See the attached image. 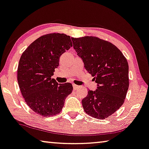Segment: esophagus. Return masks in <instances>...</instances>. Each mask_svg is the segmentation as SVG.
Listing matches in <instances>:
<instances>
[{
	"mask_svg": "<svg viewBox=\"0 0 149 149\" xmlns=\"http://www.w3.org/2000/svg\"><path fill=\"white\" fill-rule=\"evenodd\" d=\"M72 86H73V89H74V90H77V89L79 88V86L76 85V84H72Z\"/></svg>",
	"mask_w": 149,
	"mask_h": 149,
	"instance_id": "34e87169",
	"label": "esophagus"
}]
</instances>
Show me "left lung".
<instances>
[{"label": "left lung", "instance_id": "8db88e82", "mask_svg": "<svg viewBox=\"0 0 149 149\" xmlns=\"http://www.w3.org/2000/svg\"><path fill=\"white\" fill-rule=\"evenodd\" d=\"M73 47L84 68L97 83L82 100L86 113L97 119L111 116L124 103L129 88V65L112 43L95 36L71 38Z\"/></svg>", "mask_w": 149, "mask_h": 149}]
</instances>
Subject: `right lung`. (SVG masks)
Instances as JSON below:
<instances>
[{"label": "right lung", "mask_w": 149, "mask_h": 149, "mask_svg": "<svg viewBox=\"0 0 149 149\" xmlns=\"http://www.w3.org/2000/svg\"><path fill=\"white\" fill-rule=\"evenodd\" d=\"M72 46L69 36L48 34L31 43L20 56L17 70L20 92L27 105L40 116L58 114L72 93V84H58L51 79L60 56Z\"/></svg>", "instance_id": "add662e5"}]
</instances>
